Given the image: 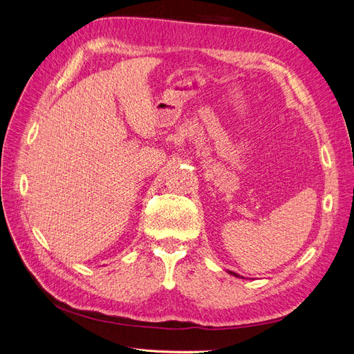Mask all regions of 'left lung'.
<instances>
[{
    "label": "left lung",
    "instance_id": "1",
    "mask_svg": "<svg viewBox=\"0 0 354 354\" xmlns=\"http://www.w3.org/2000/svg\"><path fill=\"white\" fill-rule=\"evenodd\" d=\"M232 276H236V277H239V274H236V273H233V272H229Z\"/></svg>",
    "mask_w": 354,
    "mask_h": 354
}]
</instances>
